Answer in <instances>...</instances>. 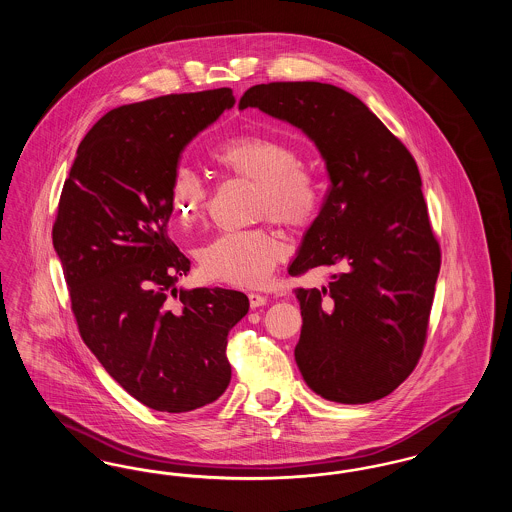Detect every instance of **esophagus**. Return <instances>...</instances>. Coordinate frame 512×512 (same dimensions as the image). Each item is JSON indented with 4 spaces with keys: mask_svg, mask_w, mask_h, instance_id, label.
<instances>
[{
    "mask_svg": "<svg viewBox=\"0 0 512 512\" xmlns=\"http://www.w3.org/2000/svg\"><path fill=\"white\" fill-rule=\"evenodd\" d=\"M249 299H251V307H261L267 303V297L261 293H249Z\"/></svg>",
    "mask_w": 512,
    "mask_h": 512,
    "instance_id": "34e87169",
    "label": "esophagus"
}]
</instances>
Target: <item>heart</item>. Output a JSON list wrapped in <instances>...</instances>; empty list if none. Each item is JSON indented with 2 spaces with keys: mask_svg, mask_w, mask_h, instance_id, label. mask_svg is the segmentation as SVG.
Listing matches in <instances>:
<instances>
[{
  "mask_svg": "<svg viewBox=\"0 0 512 512\" xmlns=\"http://www.w3.org/2000/svg\"><path fill=\"white\" fill-rule=\"evenodd\" d=\"M211 157L220 167L255 182L251 197L255 217L268 215L288 226H301L313 217L317 186L286 147L242 138L213 149ZM205 194V184L194 171L186 167L176 171L171 186L172 207L184 224L201 217ZM282 251V242L263 230L226 232L203 247L201 265L220 280L257 286L272 274Z\"/></svg>",
  "mask_w": 512,
  "mask_h": 512,
  "instance_id": "heart-1",
  "label": "heart"
}]
</instances>
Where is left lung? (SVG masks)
<instances>
[{
  "instance_id": "left-lung-1",
  "label": "left lung",
  "mask_w": 512,
  "mask_h": 512,
  "mask_svg": "<svg viewBox=\"0 0 512 512\" xmlns=\"http://www.w3.org/2000/svg\"><path fill=\"white\" fill-rule=\"evenodd\" d=\"M245 107L303 130L332 182L290 267L338 268L328 288L295 292L303 317L295 363L328 401L382 399L420 357L439 274L416 163L363 101L332 84H259Z\"/></svg>"
}]
</instances>
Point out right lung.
<instances>
[{"label":"right lung","mask_w":512,"mask_h":512,"mask_svg":"<svg viewBox=\"0 0 512 512\" xmlns=\"http://www.w3.org/2000/svg\"><path fill=\"white\" fill-rule=\"evenodd\" d=\"M232 105L230 88H219L113 109L78 146L59 199L53 247L82 340L155 411L219 399L232 374L226 338L249 309L244 293L222 288L169 297L190 270L165 236L178 157Z\"/></svg>","instance_id":"1"}]
</instances>
